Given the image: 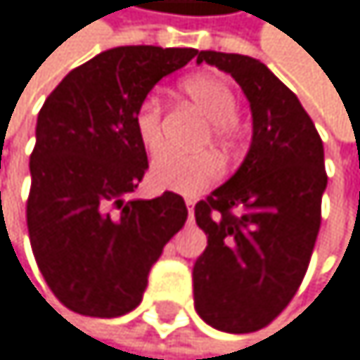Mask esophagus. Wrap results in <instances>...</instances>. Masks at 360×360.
Masks as SVG:
<instances>
[{
    "label": "esophagus",
    "mask_w": 360,
    "mask_h": 360,
    "mask_svg": "<svg viewBox=\"0 0 360 360\" xmlns=\"http://www.w3.org/2000/svg\"><path fill=\"white\" fill-rule=\"evenodd\" d=\"M186 205H188V216H190V220L194 218V200L192 198H188L186 200Z\"/></svg>",
    "instance_id": "1"
}]
</instances>
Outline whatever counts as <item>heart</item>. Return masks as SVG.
Returning a JSON list of instances; mask_svg holds the SVG:
<instances>
[{
	"label": "heart",
	"instance_id": "heart-1",
	"mask_svg": "<svg viewBox=\"0 0 360 360\" xmlns=\"http://www.w3.org/2000/svg\"><path fill=\"white\" fill-rule=\"evenodd\" d=\"M181 92L207 116V136L224 146H233L240 136L238 96L233 86L218 73H196L181 82ZM134 129L146 150L162 144V103L158 96H146L134 114ZM222 174V162L212 150L184 155L164 150L150 164V181L158 188L179 194H198L216 184Z\"/></svg>",
	"mask_w": 360,
	"mask_h": 360
}]
</instances>
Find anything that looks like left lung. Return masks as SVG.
<instances>
[{
  "mask_svg": "<svg viewBox=\"0 0 360 360\" xmlns=\"http://www.w3.org/2000/svg\"><path fill=\"white\" fill-rule=\"evenodd\" d=\"M250 101L252 144L224 186L194 207L207 248L194 264V304L224 333H255L292 302L322 222L324 144L311 116L270 68L248 56L200 51Z\"/></svg>",
  "mask_w": 360,
  "mask_h": 360,
  "instance_id": "8db88e82",
  "label": "left lung"
}]
</instances>
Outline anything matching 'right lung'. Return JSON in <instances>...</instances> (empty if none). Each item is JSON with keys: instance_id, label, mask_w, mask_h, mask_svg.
<instances>
[{"instance_id": "1", "label": "right lung", "mask_w": 360, "mask_h": 360, "mask_svg": "<svg viewBox=\"0 0 360 360\" xmlns=\"http://www.w3.org/2000/svg\"><path fill=\"white\" fill-rule=\"evenodd\" d=\"M196 53L103 51L73 68L40 108L25 216L38 270L66 309L90 317L136 309L150 268L186 224V200L174 192L129 198L148 168L134 114Z\"/></svg>"}]
</instances>
